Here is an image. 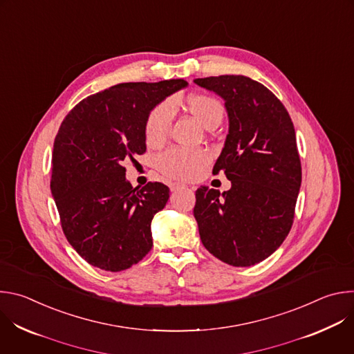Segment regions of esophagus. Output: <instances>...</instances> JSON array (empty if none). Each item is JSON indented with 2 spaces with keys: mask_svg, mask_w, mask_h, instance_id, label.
<instances>
[{
  "mask_svg": "<svg viewBox=\"0 0 354 354\" xmlns=\"http://www.w3.org/2000/svg\"><path fill=\"white\" fill-rule=\"evenodd\" d=\"M183 187H185V185H180V183H171V185H169L171 192H176V190L183 189Z\"/></svg>",
  "mask_w": 354,
  "mask_h": 354,
  "instance_id": "esophagus-1",
  "label": "esophagus"
}]
</instances>
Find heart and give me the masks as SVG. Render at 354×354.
Returning a JSON list of instances; mask_svg holds the SVG:
<instances>
[{"label": "heart", "instance_id": "1", "mask_svg": "<svg viewBox=\"0 0 354 354\" xmlns=\"http://www.w3.org/2000/svg\"><path fill=\"white\" fill-rule=\"evenodd\" d=\"M187 109L194 119L206 129L220 124L224 108L220 100L212 95L196 93L187 99ZM174 119L172 100H164L153 108L145 120V141L151 147L161 145L169 133ZM210 162V154L205 149L169 148L157 158V168L161 174L176 180H190L200 175Z\"/></svg>", "mask_w": 354, "mask_h": 354}]
</instances>
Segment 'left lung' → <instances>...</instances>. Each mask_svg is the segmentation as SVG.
<instances>
[{"instance_id": "left-lung-1", "label": "left lung", "mask_w": 354, "mask_h": 354, "mask_svg": "<svg viewBox=\"0 0 354 354\" xmlns=\"http://www.w3.org/2000/svg\"><path fill=\"white\" fill-rule=\"evenodd\" d=\"M225 100L230 130L213 174L231 189L201 186L193 210L200 239L217 259L236 268L270 257L288 235L301 186L295 130L280 99L245 75L197 78Z\"/></svg>"}]
</instances>
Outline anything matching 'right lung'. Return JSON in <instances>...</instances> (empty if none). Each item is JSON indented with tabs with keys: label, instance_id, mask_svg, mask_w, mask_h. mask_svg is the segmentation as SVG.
<instances>
[{
	"label": "right lung",
	"instance_id": "add662e5",
	"mask_svg": "<svg viewBox=\"0 0 354 354\" xmlns=\"http://www.w3.org/2000/svg\"><path fill=\"white\" fill-rule=\"evenodd\" d=\"M185 80L123 82L89 95L64 118L55 138L52 189L63 232L89 265L120 272L153 246L151 220L169 187H133L123 162L145 153V120Z\"/></svg>",
	"mask_w": 354,
	"mask_h": 354
}]
</instances>
